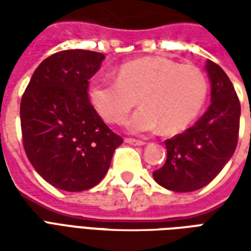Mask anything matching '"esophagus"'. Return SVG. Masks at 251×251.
<instances>
[{
  "mask_svg": "<svg viewBox=\"0 0 251 251\" xmlns=\"http://www.w3.org/2000/svg\"><path fill=\"white\" fill-rule=\"evenodd\" d=\"M125 142L130 144V145H136V147H142V145H145V144H147V142L140 141V140H134V138H126Z\"/></svg>",
  "mask_w": 251,
  "mask_h": 251,
  "instance_id": "obj_1",
  "label": "esophagus"
}]
</instances>
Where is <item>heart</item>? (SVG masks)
<instances>
[{
	"instance_id": "1",
	"label": "heart",
	"mask_w": 251,
	"mask_h": 251,
	"mask_svg": "<svg viewBox=\"0 0 251 251\" xmlns=\"http://www.w3.org/2000/svg\"><path fill=\"white\" fill-rule=\"evenodd\" d=\"M87 94L107 122H122L138 99L142 107L127 121V129L149 133L161 127L165 134H174L187 129L203 109L208 80L198 67L145 57L122 64L117 79L94 77Z\"/></svg>"
}]
</instances>
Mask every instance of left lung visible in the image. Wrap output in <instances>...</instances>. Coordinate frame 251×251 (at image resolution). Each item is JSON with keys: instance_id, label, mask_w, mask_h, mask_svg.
<instances>
[{"instance_id": "left-lung-1", "label": "left lung", "mask_w": 251, "mask_h": 251, "mask_svg": "<svg viewBox=\"0 0 251 251\" xmlns=\"http://www.w3.org/2000/svg\"><path fill=\"white\" fill-rule=\"evenodd\" d=\"M211 104L194 126L165 141L167 161L153 172L158 184L175 192L203 188L221 172L237 148L241 103L226 72L207 60Z\"/></svg>"}]
</instances>
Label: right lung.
Listing matches in <instances>:
<instances>
[{
  "label": "right lung",
  "mask_w": 251,
  "mask_h": 251,
  "mask_svg": "<svg viewBox=\"0 0 251 251\" xmlns=\"http://www.w3.org/2000/svg\"><path fill=\"white\" fill-rule=\"evenodd\" d=\"M103 59L84 50L56 52L36 68L21 99L25 153L36 172L63 191L98 184L122 144L88 99V80Z\"/></svg>",
  "instance_id": "obj_1"
}]
</instances>
